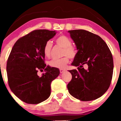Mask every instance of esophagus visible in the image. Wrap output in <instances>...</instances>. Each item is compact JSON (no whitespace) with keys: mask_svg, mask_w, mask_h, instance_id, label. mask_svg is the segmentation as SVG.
Wrapping results in <instances>:
<instances>
[{"mask_svg":"<svg viewBox=\"0 0 121 121\" xmlns=\"http://www.w3.org/2000/svg\"><path fill=\"white\" fill-rule=\"evenodd\" d=\"M59 70H60V73H64V72H65V70H64V69H60Z\"/></svg>","mask_w":121,"mask_h":121,"instance_id":"esophagus-1","label":"esophagus"}]
</instances>
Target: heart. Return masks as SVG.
Instances as JSON below:
<instances>
[{"label":"heart","mask_w":121,"mask_h":121,"mask_svg":"<svg viewBox=\"0 0 121 121\" xmlns=\"http://www.w3.org/2000/svg\"><path fill=\"white\" fill-rule=\"evenodd\" d=\"M56 42L58 45L63 48V50L62 51V56L64 57L60 59H53L49 61L48 64L49 66L52 67L62 69L64 68L68 63V57L71 59L74 58L75 57L77 54V51L75 48L72 45V41L67 36L64 35L60 36L56 39ZM52 47V43L51 41H48L46 42L43 47V53L46 57H50Z\"/></svg>","instance_id":"1"}]
</instances>
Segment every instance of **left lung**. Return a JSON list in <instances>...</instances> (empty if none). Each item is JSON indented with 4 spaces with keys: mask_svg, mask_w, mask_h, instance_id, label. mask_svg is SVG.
I'll use <instances>...</instances> for the list:
<instances>
[{
    "mask_svg": "<svg viewBox=\"0 0 121 121\" xmlns=\"http://www.w3.org/2000/svg\"><path fill=\"white\" fill-rule=\"evenodd\" d=\"M78 52L69 70L72 79L67 85L69 94L83 101L100 97L111 82L113 62L111 52L100 36L84 30L68 31ZM84 65H87L84 69Z\"/></svg>",
    "mask_w": 121,
    "mask_h": 121,
    "instance_id": "1",
    "label": "left lung"
}]
</instances>
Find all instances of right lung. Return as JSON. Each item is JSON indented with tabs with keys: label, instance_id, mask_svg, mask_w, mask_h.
Segmentation results:
<instances>
[{
	"label": "right lung",
	"instance_id": "1",
	"mask_svg": "<svg viewBox=\"0 0 121 121\" xmlns=\"http://www.w3.org/2000/svg\"><path fill=\"white\" fill-rule=\"evenodd\" d=\"M55 31L34 30L19 39L11 49L6 64L8 84L21 101L37 104L48 98L51 84L59 75L58 68L44 63L43 47L56 35ZM46 72L41 77L39 70Z\"/></svg>",
	"mask_w": 121,
	"mask_h": 121
}]
</instances>
